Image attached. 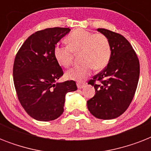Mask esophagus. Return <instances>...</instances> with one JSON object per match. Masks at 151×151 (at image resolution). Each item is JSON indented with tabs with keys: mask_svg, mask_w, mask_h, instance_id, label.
Listing matches in <instances>:
<instances>
[{
	"mask_svg": "<svg viewBox=\"0 0 151 151\" xmlns=\"http://www.w3.org/2000/svg\"><path fill=\"white\" fill-rule=\"evenodd\" d=\"M85 83H82V82H78L77 83V86H78V88H83L85 86Z\"/></svg>",
	"mask_w": 151,
	"mask_h": 151,
	"instance_id": "esophagus-1",
	"label": "esophagus"
}]
</instances>
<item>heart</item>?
I'll return each instance as SVG.
<instances>
[{"instance_id":"b5f03b06","label":"heart","mask_w":151,"mask_h":151,"mask_svg":"<svg viewBox=\"0 0 151 151\" xmlns=\"http://www.w3.org/2000/svg\"><path fill=\"white\" fill-rule=\"evenodd\" d=\"M67 47L56 45L54 57L59 66L67 68L73 63V54H78L81 65L66 73L68 79L83 81L92 70H101L106 66L111 56L109 39L103 34H94L83 29L73 30L65 39Z\"/></svg>"}]
</instances>
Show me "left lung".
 Masks as SVG:
<instances>
[{"mask_svg":"<svg viewBox=\"0 0 151 151\" xmlns=\"http://www.w3.org/2000/svg\"><path fill=\"white\" fill-rule=\"evenodd\" d=\"M97 30L109 39L111 56L107 66L88 81L96 94L87 101L88 109L97 118L114 119L128 109L133 99L139 78V62L124 37L103 28Z\"/></svg>","mask_w":151,"mask_h":151,"instance_id":"obj_1","label":"left lung"}]
</instances>
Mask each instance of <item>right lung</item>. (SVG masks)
I'll return each instance as SVG.
<instances>
[{
  "label": "right lung",
  "mask_w": 151,
  "mask_h": 151,
  "mask_svg": "<svg viewBox=\"0 0 151 151\" xmlns=\"http://www.w3.org/2000/svg\"><path fill=\"white\" fill-rule=\"evenodd\" d=\"M70 28L39 30L28 37L15 55L13 81L19 101L34 119L48 122L63 113L67 92L78 89L74 81L58 83L63 71L54 57V48Z\"/></svg>",
  "instance_id": "right-lung-1"
}]
</instances>
